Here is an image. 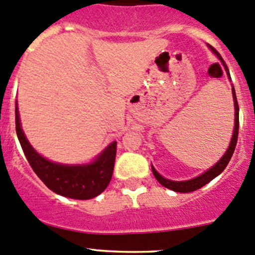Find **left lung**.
<instances>
[{"instance_id": "8db88e82", "label": "left lung", "mask_w": 255, "mask_h": 255, "mask_svg": "<svg viewBox=\"0 0 255 255\" xmlns=\"http://www.w3.org/2000/svg\"><path fill=\"white\" fill-rule=\"evenodd\" d=\"M210 50H212L215 55L220 59V61L222 62L224 65L226 73H227L228 78L230 77V71H228L227 65L225 64V61L222 60L221 55L216 51L211 45H209ZM232 96H233V103H235V128H233V133H232V138H231V142L230 146H228L227 151L225 152L224 156L220 158V161L217 163H215L210 169H207L206 172H204L203 174L198 175V177L193 178V179H189V180H183V182H175V180H170L167 179V178L162 177L156 169H154L153 166L152 167V173H153L154 178L161 183L162 185L166 186L167 189H170L173 191H177V193H190V191L194 190H198L200 189L201 186H204L205 184H207L209 182H211L214 178H216L217 175L221 174L224 172V169L227 167L228 162H230L231 157H232L233 152H235L236 145H237V138H238V128H240V108H238V102H237V97H236V92H235V87L232 86Z\"/></svg>"}]
</instances>
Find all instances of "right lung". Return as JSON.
<instances>
[{
	"label": "right lung",
	"mask_w": 255,
	"mask_h": 255,
	"mask_svg": "<svg viewBox=\"0 0 255 255\" xmlns=\"http://www.w3.org/2000/svg\"><path fill=\"white\" fill-rule=\"evenodd\" d=\"M15 131L30 167L50 190L59 195L77 199V200H88L96 198L106 190L114 169L117 141L107 146L91 163L62 164L49 161L33 148L20 127L17 104H15Z\"/></svg>",
	"instance_id": "1"
}]
</instances>
